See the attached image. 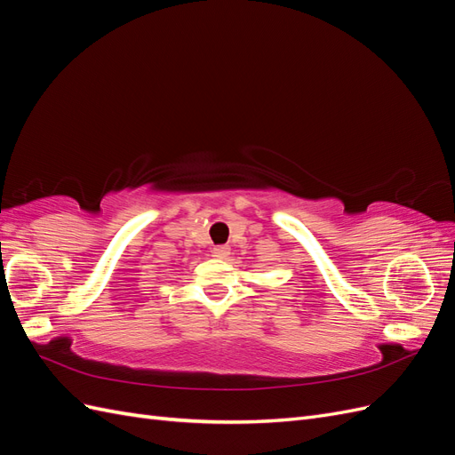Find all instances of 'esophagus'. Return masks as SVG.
<instances>
[{"instance_id":"obj_1","label":"esophagus","mask_w":455,"mask_h":455,"mask_svg":"<svg viewBox=\"0 0 455 455\" xmlns=\"http://www.w3.org/2000/svg\"><path fill=\"white\" fill-rule=\"evenodd\" d=\"M212 254L216 258H220V259H224V258L229 256V246L228 244H216L214 249H212Z\"/></svg>"}]
</instances>
